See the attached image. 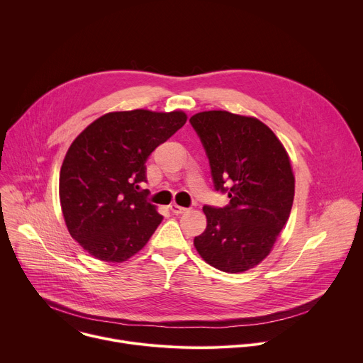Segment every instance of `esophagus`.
Segmentation results:
<instances>
[{"label":"esophagus","instance_id":"34e87169","mask_svg":"<svg viewBox=\"0 0 363 363\" xmlns=\"http://www.w3.org/2000/svg\"><path fill=\"white\" fill-rule=\"evenodd\" d=\"M169 208H171V211H172L174 214H184L185 211H188V208H185V206H181V205H178V203H171Z\"/></svg>","mask_w":363,"mask_h":363}]
</instances>
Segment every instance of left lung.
I'll list each match as a JSON object with an SVG mask.
<instances>
[{"label": "left lung", "mask_w": 363, "mask_h": 363, "mask_svg": "<svg viewBox=\"0 0 363 363\" xmlns=\"http://www.w3.org/2000/svg\"><path fill=\"white\" fill-rule=\"evenodd\" d=\"M189 122L210 160L216 189L230 198L224 208L203 206L206 228L194 245L217 270L247 272L270 254L290 217L294 175L289 153L252 116L208 111Z\"/></svg>", "instance_id": "1"}]
</instances>
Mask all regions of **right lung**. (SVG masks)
Here are the masks:
<instances>
[{
  "mask_svg": "<svg viewBox=\"0 0 363 363\" xmlns=\"http://www.w3.org/2000/svg\"><path fill=\"white\" fill-rule=\"evenodd\" d=\"M186 119L182 111L109 112L70 145L59 178L62 211L70 235L97 260L126 262L161 224L139 184L149 155Z\"/></svg>",
  "mask_w": 363,
  "mask_h": 363,
  "instance_id": "add662e5",
  "label": "right lung"
}]
</instances>
